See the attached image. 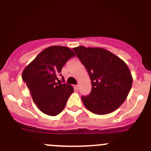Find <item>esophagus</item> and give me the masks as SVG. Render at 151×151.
I'll use <instances>...</instances> for the list:
<instances>
[{
	"instance_id": "esophagus-1",
	"label": "esophagus",
	"mask_w": 151,
	"mask_h": 151,
	"mask_svg": "<svg viewBox=\"0 0 151 151\" xmlns=\"http://www.w3.org/2000/svg\"><path fill=\"white\" fill-rule=\"evenodd\" d=\"M75 88H76V89L78 90L79 88H80V85H77V86H75Z\"/></svg>"
}]
</instances>
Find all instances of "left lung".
Wrapping results in <instances>:
<instances>
[{"instance_id":"obj_1","label":"left lung","mask_w":151,"mask_h":151,"mask_svg":"<svg viewBox=\"0 0 151 151\" xmlns=\"http://www.w3.org/2000/svg\"><path fill=\"white\" fill-rule=\"evenodd\" d=\"M73 50L91 79V92L81 97L86 108L97 115L109 114L118 109L126 100L133 83L126 63L101 47L79 46Z\"/></svg>"}]
</instances>
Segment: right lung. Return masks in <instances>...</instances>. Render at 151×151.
I'll list each match as a JSON object with an SVG mask.
<instances>
[{
    "label": "right lung",
    "instance_id": "add662e5",
    "mask_svg": "<svg viewBox=\"0 0 151 151\" xmlns=\"http://www.w3.org/2000/svg\"><path fill=\"white\" fill-rule=\"evenodd\" d=\"M74 56L69 47L51 46L39 53L24 70L22 80L43 113L51 116L60 114L74 92L73 86L62 83L58 75L66 62ZM62 80L64 82V77Z\"/></svg>",
    "mask_w": 151,
    "mask_h": 151
}]
</instances>
